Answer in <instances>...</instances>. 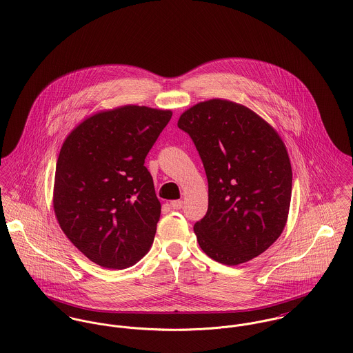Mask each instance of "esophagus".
I'll use <instances>...</instances> for the list:
<instances>
[{
  "label": "esophagus",
  "instance_id": "1",
  "mask_svg": "<svg viewBox=\"0 0 353 353\" xmlns=\"http://www.w3.org/2000/svg\"><path fill=\"white\" fill-rule=\"evenodd\" d=\"M182 205H183V201H182V200H174V201L170 202V206H171L172 209H175V210L181 209V208H182Z\"/></svg>",
  "mask_w": 353,
  "mask_h": 353
}]
</instances>
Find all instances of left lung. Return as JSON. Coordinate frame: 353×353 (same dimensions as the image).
Returning <instances> with one entry per match:
<instances>
[{
  "label": "left lung",
  "instance_id": "obj_1",
  "mask_svg": "<svg viewBox=\"0 0 353 353\" xmlns=\"http://www.w3.org/2000/svg\"><path fill=\"white\" fill-rule=\"evenodd\" d=\"M178 128L193 140L208 178V212L194 224L202 252L234 266L268 250L285 227L292 193L277 132L250 108L221 99L186 110Z\"/></svg>",
  "mask_w": 353,
  "mask_h": 353
}]
</instances>
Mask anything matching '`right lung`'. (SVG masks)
<instances>
[{
	"mask_svg": "<svg viewBox=\"0 0 353 353\" xmlns=\"http://www.w3.org/2000/svg\"><path fill=\"white\" fill-rule=\"evenodd\" d=\"M172 112L145 105L101 111L66 137L55 167L54 212L92 262L125 269L151 249L160 202L144 165Z\"/></svg>",
	"mask_w": 353,
	"mask_h": 353,
	"instance_id": "1",
	"label": "right lung"
}]
</instances>
